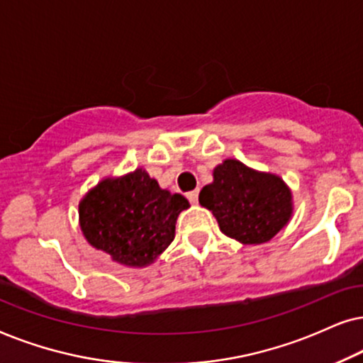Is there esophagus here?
Instances as JSON below:
<instances>
[{"label": "esophagus", "instance_id": "esophagus-1", "mask_svg": "<svg viewBox=\"0 0 363 363\" xmlns=\"http://www.w3.org/2000/svg\"><path fill=\"white\" fill-rule=\"evenodd\" d=\"M187 199H189L191 204H197V201H199V191L187 192Z\"/></svg>", "mask_w": 363, "mask_h": 363}]
</instances>
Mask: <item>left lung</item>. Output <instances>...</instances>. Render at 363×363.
I'll list each match as a JSON object with an SVG mask.
<instances>
[{
  "label": "left lung",
  "mask_w": 363,
  "mask_h": 363,
  "mask_svg": "<svg viewBox=\"0 0 363 363\" xmlns=\"http://www.w3.org/2000/svg\"><path fill=\"white\" fill-rule=\"evenodd\" d=\"M202 187L201 206L209 209L227 238L240 244L269 242L292 217V192L270 172L250 169L238 159H225Z\"/></svg>",
  "instance_id": "left-lung-1"
}]
</instances>
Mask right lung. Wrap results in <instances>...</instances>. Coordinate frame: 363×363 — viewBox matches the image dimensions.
Returning <instances> with one entry per match:
<instances>
[{"mask_svg": "<svg viewBox=\"0 0 363 363\" xmlns=\"http://www.w3.org/2000/svg\"><path fill=\"white\" fill-rule=\"evenodd\" d=\"M189 207L184 196L161 189L144 169L106 177L79 202L84 238L114 262L152 264L174 240L177 216Z\"/></svg>", "mask_w": 363, "mask_h": 363, "instance_id": "obj_1", "label": "right lung"}]
</instances>
